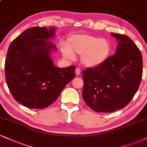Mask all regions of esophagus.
<instances>
[{"mask_svg": "<svg viewBox=\"0 0 147 147\" xmlns=\"http://www.w3.org/2000/svg\"><path fill=\"white\" fill-rule=\"evenodd\" d=\"M75 71H76V76H79L80 74V72H81L80 69L78 68V67H76V69Z\"/></svg>", "mask_w": 147, "mask_h": 147, "instance_id": "34e87169", "label": "esophagus"}]
</instances>
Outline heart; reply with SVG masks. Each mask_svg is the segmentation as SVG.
Returning <instances> with one entry per match:
<instances>
[{
    "label": "heart",
    "instance_id": "1",
    "mask_svg": "<svg viewBox=\"0 0 147 147\" xmlns=\"http://www.w3.org/2000/svg\"><path fill=\"white\" fill-rule=\"evenodd\" d=\"M111 43L104 38L90 35H76L69 38L68 45L61 49L63 56L68 59H74L75 54H81L80 60L86 67H96L103 64L111 52Z\"/></svg>",
    "mask_w": 147,
    "mask_h": 147
}]
</instances>
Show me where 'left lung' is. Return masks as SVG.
I'll return each instance as SVG.
<instances>
[{
  "mask_svg": "<svg viewBox=\"0 0 147 147\" xmlns=\"http://www.w3.org/2000/svg\"><path fill=\"white\" fill-rule=\"evenodd\" d=\"M118 41L115 54L98 67L82 72V97L97 112H112L130 102L140 86L142 57L127 36L111 32Z\"/></svg>",
  "mask_w": 147,
  "mask_h": 147,
  "instance_id": "left-lung-1",
  "label": "left lung"
}]
</instances>
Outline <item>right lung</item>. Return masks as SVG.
I'll use <instances>...</instances> for the list:
<instances>
[{"mask_svg":"<svg viewBox=\"0 0 147 147\" xmlns=\"http://www.w3.org/2000/svg\"><path fill=\"white\" fill-rule=\"evenodd\" d=\"M54 27H31L12 41L5 60V78L16 101L29 108L42 109L57 100L75 77L76 67L59 68L50 54L57 47L48 39Z\"/></svg>","mask_w":147,"mask_h":147,"instance_id":"right-lung-1","label":"right lung"}]
</instances>
